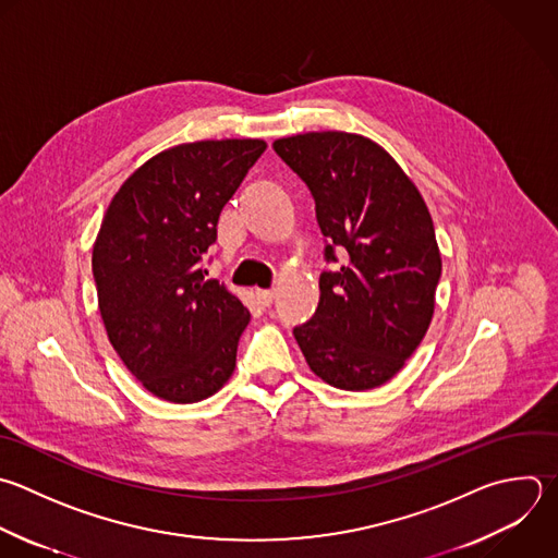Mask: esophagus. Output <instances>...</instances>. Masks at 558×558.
Segmentation results:
<instances>
[{
  "label": "esophagus",
  "mask_w": 558,
  "mask_h": 558,
  "mask_svg": "<svg viewBox=\"0 0 558 558\" xmlns=\"http://www.w3.org/2000/svg\"><path fill=\"white\" fill-rule=\"evenodd\" d=\"M257 299L264 307H270L275 301V290H257Z\"/></svg>",
  "instance_id": "obj_1"
}]
</instances>
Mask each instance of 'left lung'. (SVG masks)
<instances>
[{"instance_id": "left-lung-1", "label": "left lung", "mask_w": 558, "mask_h": 558, "mask_svg": "<svg viewBox=\"0 0 558 558\" xmlns=\"http://www.w3.org/2000/svg\"><path fill=\"white\" fill-rule=\"evenodd\" d=\"M275 153L305 181L327 240L314 316L294 327L310 368L329 386L371 390L395 377L421 344L440 279V251L423 196L373 140L303 133Z\"/></svg>"}]
</instances>
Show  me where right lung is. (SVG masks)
Masks as SVG:
<instances>
[{
	"label": "right lung",
	"instance_id": "add662e5",
	"mask_svg": "<svg viewBox=\"0 0 558 558\" xmlns=\"http://www.w3.org/2000/svg\"><path fill=\"white\" fill-rule=\"evenodd\" d=\"M266 150L262 140H207L168 148L113 196L92 255L107 336L155 397L194 403L235 368L251 314L203 257L222 207Z\"/></svg>",
	"mask_w": 558,
	"mask_h": 558
}]
</instances>
